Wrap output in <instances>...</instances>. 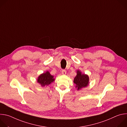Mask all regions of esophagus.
<instances>
[{"label":"esophagus","mask_w":127,"mask_h":127,"mask_svg":"<svg viewBox=\"0 0 127 127\" xmlns=\"http://www.w3.org/2000/svg\"><path fill=\"white\" fill-rule=\"evenodd\" d=\"M62 74L63 75H65L66 74V71L65 69H63L62 70Z\"/></svg>","instance_id":"esophagus-1"}]
</instances>
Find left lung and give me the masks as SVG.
Segmentation results:
<instances>
[{"mask_svg":"<svg viewBox=\"0 0 127 127\" xmlns=\"http://www.w3.org/2000/svg\"><path fill=\"white\" fill-rule=\"evenodd\" d=\"M89 77L87 75L82 74L79 70L77 71V75L74 79V83L76 84V88L78 90L88 86L89 84Z\"/></svg>","mask_w":127,"mask_h":127,"instance_id":"1","label":"left lung"}]
</instances>
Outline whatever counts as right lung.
Here are the masks:
<instances>
[{
	"mask_svg": "<svg viewBox=\"0 0 127 127\" xmlns=\"http://www.w3.org/2000/svg\"><path fill=\"white\" fill-rule=\"evenodd\" d=\"M55 79L54 76L51 75L49 71L46 72L41 74L38 78L37 82L40 83L42 86H47L53 82Z\"/></svg>",
	"mask_w": 127,
	"mask_h": 127,
	"instance_id": "right-lung-1",
	"label": "right lung"
}]
</instances>
